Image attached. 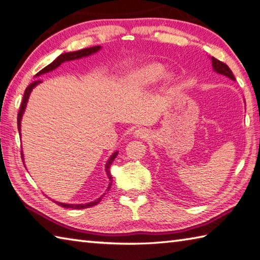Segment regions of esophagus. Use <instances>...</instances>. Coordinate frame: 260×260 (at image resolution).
Masks as SVG:
<instances>
[{
  "mask_svg": "<svg viewBox=\"0 0 260 260\" xmlns=\"http://www.w3.org/2000/svg\"><path fill=\"white\" fill-rule=\"evenodd\" d=\"M148 135H149V132L146 129H138L135 131V136L137 138H147Z\"/></svg>",
  "mask_w": 260,
  "mask_h": 260,
  "instance_id": "esophagus-1",
  "label": "esophagus"
}]
</instances>
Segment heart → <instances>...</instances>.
Masks as SVG:
<instances>
[{"label":"heart","instance_id":"heart-1","mask_svg":"<svg viewBox=\"0 0 260 260\" xmlns=\"http://www.w3.org/2000/svg\"><path fill=\"white\" fill-rule=\"evenodd\" d=\"M164 73L165 70L159 63H150L132 74L130 76V83L132 85H149L161 78Z\"/></svg>","mask_w":260,"mask_h":260}]
</instances>
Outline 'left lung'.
I'll list each match as a JSON object with an SVG mask.
<instances>
[{
  "label": "left lung",
  "instance_id": "1",
  "mask_svg": "<svg viewBox=\"0 0 260 260\" xmlns=\"http://www.w3.org/2000/svg\"><path fill=\"white\" fill-rule=\"evenodd\" d=\"M211 59H212V66H213V70H214L216 73H219V74H221V75H224V76H226V77L231 78L232 81H236L234 74H232L231 70H230L229 67H228L226 63L218 60V59H216V58H214V57H212Z\"/></svg>",
  "mask_w": 260,
  "mask_h": 260
}]
</instances>
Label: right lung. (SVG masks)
<instances>
[{
    "label": "right lung",
    "mask_w": 260,
    "mask_h": 260,
    "mask_svg": "<svg viewBox=\"0 0 260 260\" xmlns=\"http://www.w3.org/2000/svg\"><path fill=\"white\" fill-rule=\"evenodd\" d=\"M101 46H95V47H89V48H85V49H82V50H77V51H73V52H66V54H61L59 57H57L56 59L52 61L51 63H49L48 66H46L44 70H41L39 73L36 74V76H39L41 74H45V73H48L50 71H54L55 68H57L58 66L62 63L63 61H70V60H74V59H79V58L82 57H86L94 54V52H96L98 50H100ZM41 81H35L34 83H31L30 85L25 88V92L23 95V100H22V103H21V107L19 110V113H18V129L20 131V126H21V119H22V114L24 112V109L26 107V102H28V99H29V95L32 91V88L37 85V84H39ZM23 153H21V157L23 158ZM118 155V152H114L111 158L109 159L108 164H107V173H108V176L110 179V185H109V189L111 187V185H112V176H111L109 168L111 166V164L113 162L114 158ZM102 198H99L96 201H94V202L91 203H87V204H63V203H59V202H56L58 205L62 206V208H67V209H76V210H81V209H86V208H91V206L96 205L98 203H100V201Z\"/></svg>",
    "instance_id": "obj_1"
}]
</instances>
